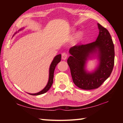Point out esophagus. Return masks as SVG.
Segmentation results:
<instances>
[{"label": "esophagus", "mask_w": 123, "mask_h": 123, "mask_svg": "<svg viewBox=\"0 0 123 123\" xmlns=\"http://www.w3.org/2000/svg\"><path fill=\"white\" fill-rule=\"evenodd\" d=\"M67 57H68V54L67 53H66V52H64V53L62 54V59L63 60L67 59Z\"/></svg>", "instance_id": "1"}]
</instances>
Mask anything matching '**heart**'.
<instances>
[{
  "label": "heart",
  "mask_w": 123,
  "mask_h": 123,
  "mask_svg": "<svg viewBox=\"0 0 123 123\" xmlns=\"http://www.w3.org/2000/svg\"><path fill=\"white\" fill-rule=\"evenodd\" d=\"M81 36H82V34H81L79 33V34H78V36H77V37H78V38H80L81 37Z\"/></svg>",
  "instance_id": "1"
}]
</instances>
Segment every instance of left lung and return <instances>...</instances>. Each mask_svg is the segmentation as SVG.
Instances as JSON below:
<instances>
[{
    "instance_id": "left-lung-1",
    "label": "left lung",
    "mask_w": 123,
    "mask_h": 123,
    "mask_svg": "<svg viewBox=\"0 0 123 123\" xmlns=\"http://www.w3.org/2000/svg\"><path fill=\"white\" fill-rule=\"evenodd\" d=\"M99 30L93 42L77 45L70 49L71 55L67 60L73 81L78 87L84 90L98 88L110 76L114 66V45L111 36L106 28L98 24ZM96 55L98 66L92 73L85 70L87 60Z\"/></svg>"
}]
</instances>
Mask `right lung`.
Listing matches in <instances>:
<instances>
[{
	"label": "right lung",
	"instance_id": "obj_1",
	"mask_svg": "<svg viewBox=\"0 0 123 123\" xmlns=\"http://www.w3.org/2000/svg\"><path fill=\"white\" fill-rule=\"evenodd\" d=\"M22 29H20L18 31H19L20 30H22ZM61 54H58L56 55L54 57V58L53 59V61H52V63L50 65V67H49V81L47 83L46 86H45V87L42 90H41L40 92H38L37 93H28V94H30L31 95H34V96H36V95H41V94H43L44 93L48 91L49 88L51 87V86L52 85V83H53V77H54V70L55 67L56 66V65L58 64V63L61 61Z\"/></svg>",
	"mask_w": 123,
	"mask_h": 123
}]
</instances>
